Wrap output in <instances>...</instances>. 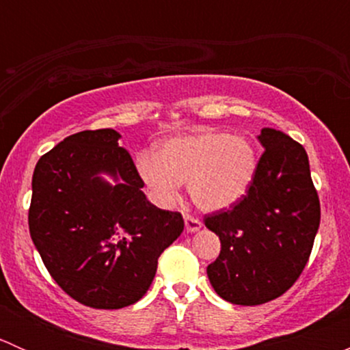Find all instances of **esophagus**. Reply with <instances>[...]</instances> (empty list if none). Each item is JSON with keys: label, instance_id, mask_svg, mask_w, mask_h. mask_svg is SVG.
I'll use <instances>...</instances> for the list:
<instances>
[{"label": "esophagus", "instance_id": "1", "mask_svg": "<svg viewBox=\"0 0 350 350\" xmlns=\"http://www.w3.org/2000/svg\"><path fill=\"white\" fill-rule=\"evenodd\" d=\"M185 224H186V230H188L189 234H195V232H198L201 227H203L200 220L189 217V215H185Z\"/></svg>", "mask_w": 350, "mask_h": 350}]
</instances>
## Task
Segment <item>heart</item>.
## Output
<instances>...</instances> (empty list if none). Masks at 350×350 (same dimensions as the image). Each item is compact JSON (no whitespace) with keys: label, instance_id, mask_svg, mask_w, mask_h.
Listing matches in <instances>:
<instances>
[{"label":"heart","instance_id":"obj_1","mask_svg":"<svg viewBox=\"0 0 350 350\" xmlns=\"http://www.w3.org/2000/svg\"><path fill=\"white\" fill-rule=\"evenodd\" d=\"M135 165L152 196L164 206L176 201L179 183H188L189 196L200 210L220 211L249 193L259 157L247 137L201 130L164 140L155 157L140 152Z\"/></svg>","mask_w":350,"mask_h":350}]
</instances>
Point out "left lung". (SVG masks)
Listing matches in <instances>:
<instances>
[{
    "mask_svg": "<svg viewBox=\"0 0 350 350\" xmlns=\"http://www.w3.org/2000/svg\"><path fill=\"white\" fill-rule=\"evenodd\" d=\"M257 139L264 154L252 188L230 210L204 218L221 242L208 280L220 298L243 306L271 301L295 284L320 225L303 146L274 129H262Z\"/></svg>",
    "mask_w": 350,
    "mask_h": 350,
    "instance_id": "8db88e82",
    "label": "left lung"
}]
</instances>
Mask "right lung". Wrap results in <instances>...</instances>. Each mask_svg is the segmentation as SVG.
<instances>
[{
  "label": "right lung",
  "instance_id": "right-lung-1",
  "mask_svg": "<svg viewBox=\"0 0 350 350\" xmlns=\"http://www.w3.org/2000/svg\"><path fill=\"white\" fill-rule=\"evenodd\" d=\"M120 137L113 129L66 137L38 159L31 178L28 227L35 249L70 298L100 310L139 301L152 284L159 256L185 228L181 213L147 200Z\"/></svg>",
  "mask_w": 350,
  "mask_h": 350
}]
</instances>
